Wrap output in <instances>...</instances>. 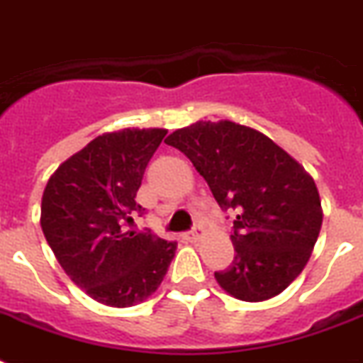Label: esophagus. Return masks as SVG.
Instances as JSON below:
<instances>
[{
	"instance_id": "obj_1",
	"label": "esophagus",
	"mask_w": 363,
	"mask_h": 363,
	"mask_svg": "<svg viewBox=\"0 0 363 363\" xmlns=\"http://www.w3.org/2000/svg\"><path fill=\"white\" fill-rule=\"evenodd\" d=\"M201 235H203V229L199 228V225H194L190 231L184 233V238H186L188 242H197V240L201 238Z\"/></svg>"
}]
</instances>
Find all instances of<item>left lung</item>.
<instances>
[{
    "mask_svg": "<svg viewBox=\"0 0 363 363\" xmlns=\"http://www.w3.org/2000/svg\"><path fill=\"white\" fill-rule=\"evenodd\" d=\"M190 158L225 212H235V259L214 278L235 298L263 302L304 270L323 211L313 179L261 132L231 121H199L167 135Z\"/></svg>",
    "mask_w": 363,
    "mask_h": 363,
    "instance_id": "left-lung-1",
    "label": "left lung"
}]
</instances>
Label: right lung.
I'll return each instance as SVG.
<instances>
[{
    "mask_svg": "<svg viewBox=\"0 0 363 363\" xmlns=\"http://www.w3.org/2000/svg\"><path fill=\"white\" fill-rule=\"evenodd\" d=\"M166 134L164 128H125L99 135L63 162L44 188V237L67 276L100 304L143 302L175 255L177 242L151 229H128L134 216L145 214L135 194Z\"/></svg>",
    "mask_w": 363,
    "mask_h": 363,
    "instance_id": "right-lung-1",
    "label": "right lung"
}]
</instances>
